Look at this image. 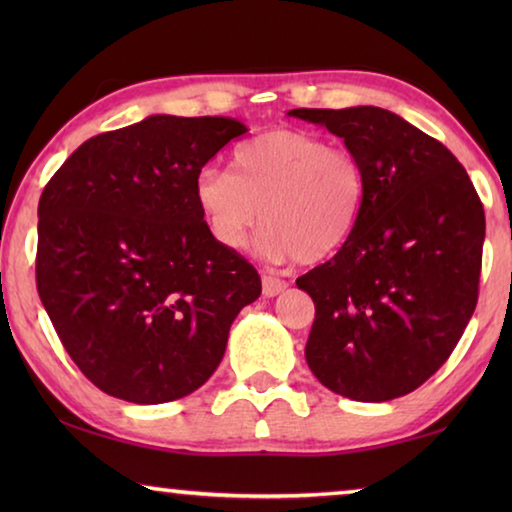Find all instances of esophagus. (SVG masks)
<instances>
[{
	"label": "esophagus",
	"instance_id": "1",
	"mask_svg": "<svg viewBox=\"0 0 512 512\" xmlns=\"http://www.w3.org/2000/svg\"><path fill=\"white\" fill-rule=\"evenodd\" d=\"M289 287L287 280H280V277H273V275H264L262 277V291L266 298H275L280 296V293Z\"/></svg>",
	"mask_w": 512,
	"mask_h": 512
}]
</instances>
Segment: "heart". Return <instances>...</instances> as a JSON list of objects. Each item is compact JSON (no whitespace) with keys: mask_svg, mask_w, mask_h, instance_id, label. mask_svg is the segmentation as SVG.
<instances>
[{"mask_svg":"<svg viewBox=\"0 0 512 512\" xmlns=\"http://www.w3.org/2000/svg\"><path fill=\"white\" fill-rule=\"evenodd\" d=\"M194 196L219 244L244 248L262 212L268 255L316 264L352 237L368 183L352 151L305 131L275 128L239 144L230 173H198Z\"/></svg>","mask_w":512,"mask_h":512,"instance_id":"1","label":"heart"}]
</instances>
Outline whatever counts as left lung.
I'll return each instance as SVG.
<instances>
[{"mask_svg":"<svg viewBox=\"0 0 512 512\" xmlns=\"http://www.w3.org/2000/svg\"><path fill=\"white\" fill-rule=\"evenodd\" d=\"M363 164L368 198L352 237L298 277L316 305L305 357L329 391L386 402L454 352L479 300L485 214L447 146L391 110L296 108Z\"/></svg>","mask_w":512,"mask_h":512,"instance_id":"obj_1","label":"left lung"}]
</instances>
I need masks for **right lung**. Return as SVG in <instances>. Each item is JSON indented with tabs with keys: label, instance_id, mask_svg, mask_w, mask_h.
<instances>
[{
	"label": "right lung",
	"instance_id": "1",
	"mask_svg": "<svg viewBox=\"0 0 512 512\" xmlns=\"http://www.w3.org/2000/svg\"><path fill=\"white\" fill-rule=\"evenodd\" d=\"M248 128L151 115L83 142L38 205L36 282L60 343L103 393L180 400L219 366L232 320L262 293L196 205L201 169Z\"/></svg>",
	"mask_w": 512,
	"mask_h": 512
}]
</instances>
